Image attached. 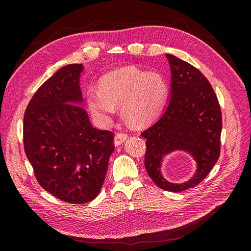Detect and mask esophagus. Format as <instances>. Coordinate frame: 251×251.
I'll use <instances>...</instances> for the list:
<instances>
[{
    "instance_id": "34e87169",
    "label": "esophagus",
    "mask_w": 251,
    "mask_h": 251,
    "mask_svg": "<svg viewBox=\"0 0 251 251\" xmlns=\"http://www.w3.org/2000/svg\"><path fill=\"white\" fill-rule=\"evenodd\" d=\"M128 137V135L126 134V133H117L116 135H115V137H114V143H115V146L116 147H118V146H120L121 143H123L126 138Z\"/></svg>"
}]
</instances>
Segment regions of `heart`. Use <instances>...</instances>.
<instances>
[{"label": "heart", "instance_id": "1", "mask_svg": "<svg viewBox=\"0 0 251 251\" xmlns=\"http://www.w3.org/2000/svg\"><path fill=\"white\" fill-rule=\"evenodd\" d=\"M166 95L168 83L160 73L125 68L104 76L100 90L90 88L87 104L101 119L111 118L116 107L123 105L124 116L128 123L141 126L158 116Z\"/></svg>", "mask_w": 251, "mask_h": 251}]
</instances>
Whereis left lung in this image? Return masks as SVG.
<instances>
[{"mask_svg":"<svg viewBox=\"0 0 251 251\" xmlns=\"http://www.w3.org/2000/svg\"><path fill=\"white\" fill-rule=\"evenodd\" d=\"M166 58L172 73L171 100L162 116L141 136L147 139L144 166L149 176L164 191L179 193L198 185L218 161L222 114L214 89L197 68L172 54ZM179 149L194 157L197 172L177 185L166 181L160 168L165 154Z\"/></svg>","mask_w":251,"mask_h":251,"instance_id":"8db88e82","label":"left lung"}]
</instances>
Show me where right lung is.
I'll list each match as a JSON object with an SVG mask.
<instances>
[{"label":"right lung","mask_w":251,"mask_h":251,"mask_svg":"<svg viewBox=\"0 0 251 251\" xmlns=\"http://www.w3.org/2000/svg\"><path fill=\"white\" fill-rule=\"evenodd\" d=\"M81 64L63 67L45 81L24 115V149L40 185L67 203L92 201L100 194L114 134L91 125L81 105Z\"/></svg>","instance_id":"1"}]
</instances>
